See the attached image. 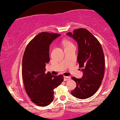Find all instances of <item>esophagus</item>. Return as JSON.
I'll use <instances>...</instances> for the list:
<instances>
[{
    "mask_svg": "<svg viewBox=\"0 0 120 120\" xmlns=\"http://www.w3.org/2000/svg\"><path fill=\"white\" fill-rule=\"evenodd\" d=\"M71 79L70 77L69 76H64V81H67Z\"/></svg>",
    "mask_w": 120,
    "mask_h": 120,
    "instance_id": "1",
    "label": "esophagus"
}]
</instances>
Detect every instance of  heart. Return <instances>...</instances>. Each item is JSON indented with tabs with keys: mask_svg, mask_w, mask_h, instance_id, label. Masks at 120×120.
Instances as JSON below:
<instances>
[{
	"mask_svg": "<svg viewBox=\"0 0 120 120\" xmlns=\"http://www.w3.org/2000/svg\"><path fill=\"white\" fill-rule=\"evenodd\" d=\"M63 45H64V47H65V46H67L70 45H72V43L70 42V41L65 40V41H63Z\"/></svg>",
	"mask_w": 120,
	"mask_h": 120,
	"instance_id": "b5f03b06",
	"label": "heart"
}]
</instances>
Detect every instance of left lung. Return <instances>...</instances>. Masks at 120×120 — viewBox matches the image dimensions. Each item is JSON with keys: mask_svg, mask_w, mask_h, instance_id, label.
Masks as SVG:
<instances>
[{"mask_svg": "<svg viewBox=\"0 0 120 120\" xmlns=\"http://www.w3.org/2000/svg\"><path fill=\"white\" fill-rule=\"evenodd\" d=\"M67 35L77 41V62L83 72L81 79L72 77L76 87L71 93L76 98H88L96 93L103 80L105 64L103 49L96 38L84 28L76 29Z\"/></svg>", "mask_w": 120, "mask_h": 120, "instance_id": "obj_1", "label": "left lung"}]
</instances>
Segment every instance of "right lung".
I'll return each instance as SVG.
<instances>
[{
    "mask_svg": "<svg viewBox=\"0 0 120 120\" xmlns=\"http://www.w3.org/2000/svg\"><path fill=\"white\" fill-rule=\"evenodd\" d=\"M60 35L43 32L29 43L22 60V76L25 89L31 101L45 107L53 100V89L64 80L62 75L54 76L45 73L46 64L50 61V45Z\"/></svg>",
    "mask_w": 120,
    "mask_h": 120,
    "instance_id": "right-lung-1",
    "label": "right lung"
}]
</instances>
